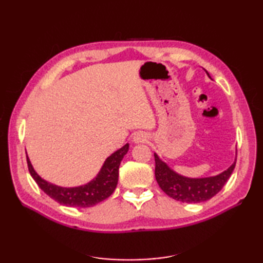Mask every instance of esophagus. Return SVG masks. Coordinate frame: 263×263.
<instances>
[{
    "instance_id": "34e87169",
    "label": "esophagus",
    "mask_w": 263,
    "mask_h": 263,
    "mask_svg": "<svg viewBox=\"0 0 263 263\" xmlns=\"http://www.w3.org/2000/svg\"><path fill=\"white\" fill-rule=\"evenodd\" d=\"M148 140V135L144 132H137L135 137H133V142L136 143H143Z\"/></svg>"
}]
</instances>
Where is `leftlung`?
<instances>
[{"label": "left lung", "mask_w": 263, "mask_h": 263, "mask_svg": "<svg viewBox=\"0 0 263 263\" xmlns=\"http://www.w3.org/2000/svg\"><path fill=\"white\" fill-rule=\"evenodd\" d=\"M206 74L209 76L208 72H206ZM154 155L156 163L155 176L160 189L168 197L187 203L203 202V201L215 197L224 187L236 164L235 159V161L226 171L216 176L191 178L177 174L158 157L157 154Z\"/></svg>", "instance_id": "1"}]
</instances>
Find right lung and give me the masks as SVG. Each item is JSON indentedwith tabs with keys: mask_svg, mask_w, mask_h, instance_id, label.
Returning <instances> with one entry per match:
<instances>
[{
	"mask_svg": "<svg viewBox=\"0 0 263 263\" xmlns=\"http://www.w3.org/2000/svg\"><path fill=\"white\" fill-rule=\"evenodd\" d=\"M128 150V143L123 146L121 149L116 150L109 157L106 158L104 165L100 168L97 176L80 186L63 187L49 183L39 176L30 163L27 156L28 168L30 175L36 181L38 186L45 192L48 197H51L59 203L68 206H78V208H88L105 199L114 192L116 189L117 181H119V167L123 157Z\"/></svg>",
	"mask_w": 263,
	"mask_h": 263,
	"instance_id": "add662e5",
	"label": "right lung"
}]
</instances>
